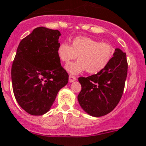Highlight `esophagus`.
Returning <instances> with one entry per match:
<instances>
[{
	"mask_svg": "<svg viewBox=\"0 0 146 146\" xmlns=\"http://www.w3.org/2000/svg\"><path fill=\"white\" fill-rule=\"evenodd\" d=\"M76 78L75 76L70 75V76H69V82H74V81H76Z\"/></svg>",
	"mask_w": 146,
	"mask_h": 146,
	"instance_id": "34e87169",
	"label": "esophagus"
}]
</instances>
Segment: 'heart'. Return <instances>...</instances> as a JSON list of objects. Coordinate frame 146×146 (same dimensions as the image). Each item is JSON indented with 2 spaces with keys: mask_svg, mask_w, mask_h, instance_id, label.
<instances>
[{
  "mask_svg": "<svg viewBox=\"0 0 146 146\" xmlns=\"http://www.w3.org/2000/svg\"><path fill=\"white\" fill-rule=\"evenodd\" d=\"M57 56L64 63L75 59L77 61L70 63L66 70L73 75H77L83 71L92 74L103 70L111 61L113 49L106 42H99L89 37L79 36L73 38L71 46L66 42H62L57 49Z\"/></svg>",
  "mask_w": 146,
  "mask_h": 146,
  "instance_id": "1",
  "label": "heart"
}]
</instances>
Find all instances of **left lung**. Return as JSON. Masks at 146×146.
I'll return each instance as SVG.
<instances>
[{
  "label": "left lung",
  "instance_id": "obj_1",
  "mask_svg": "<svg viewBox=\"0 0 146 146\" xmlns=\"http://www.w3.org/2000/svg\"><path fill=\"white\" fill-rule=\"evenodd\" d=\"M127 55L116 48L105 68L89 77H80L82 89L78 102L82 110L92 117H102L114 109L120 102L127 76Z\"/></svg>",
  "mask_w": 146,
  "mask_h": 146
}]
</instances>
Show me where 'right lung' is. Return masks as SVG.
Instances as JSON below:
<instances>
[{
    "mask_svg": "<svg viewBox=\"0 0 146 146\" xmlns=\"http://www.w3.org/2000/svg\"><path fill=\"white\" fill-rule=\"evenodd\" d=\"M58 30L35 28L17 48L11 69L13 94L18 104L31 115L50 111L69 76L61 66L57 49Z\"/></svg>",
    "mask_w": 146,
    "mask_h": 146,
    "instance_id": "add662e5",
    "label": "right lung"
}]
</instances>
